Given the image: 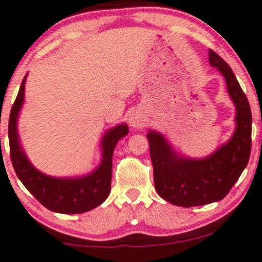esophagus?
<instances>
[{
	"mask_svg": "<svg viewBox=\"0 0 262 262\" xmlns=\"http://www.w3.org/2000/svg\"><path fill=\"white\" fill-rule=\"evenodd\" d=\"M129 124H130V126H133V128H140V126L145 124V118L139 112H133L129 116Z\"/></svg>",
	"mask_w": 262,
	"mask_h": 262,
	"instance_id": "obj_1",
	"label": "esophagus"
}]
</instances>
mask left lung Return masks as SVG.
Instances as JSON below:
<instances>
[{"instance_id": "obj_1", "label": "left lung", "mask_w": 262, "mask_h": 262, "mask_svg": "<svg viewBox=\"0 0 262 262\" xmlns=\"http://www.w3.org/2000/svg\"><path fill=\"white\" fill-rule=\"evenodd\" d=\"M209 62L226 80L236 107V129L231 139L204 159L180 157L160 133L149 132L155 190L173 205L191 208L219 201L229 194L249 163L251 151V109L230 66L214 51Z\"/></svg>"}]
</instances>
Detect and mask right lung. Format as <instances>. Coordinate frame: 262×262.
I'll return each instance as SVG.
<instances>
[{
    "instance_id": "right-lung-1",
    "label": "right lung",
    "mask_w": 262,
    "mask_h": 262,
    "mask_svg": "<svg viewBox=\"0 0 262 262\" xmlns=\"http://www.w3.org/2000/svg\"><path fill=\"white\" fill-rule=\"evenodd\" d=\"M26 77L21 83L8 120L11 162L17 177L28 191L48 210L61 214H82L97 208L108 198L112 182V159L118 140L128 134V125L109 129L102 139V162L85 177L53 178L41 173L26 157L17 133V118L25 100Z\"/></svg>"
}]
</instances>
